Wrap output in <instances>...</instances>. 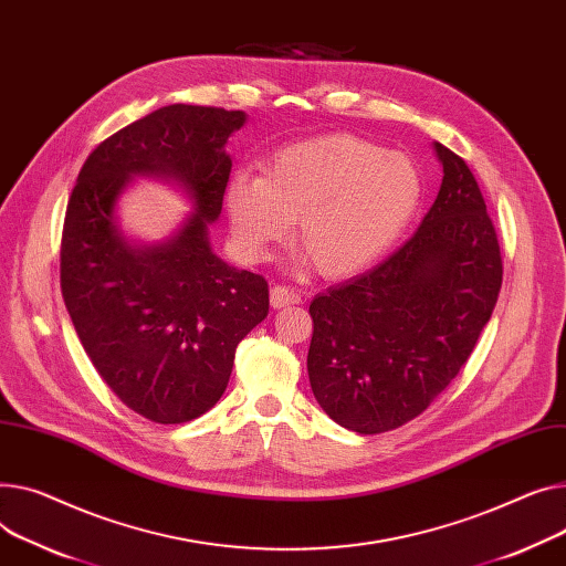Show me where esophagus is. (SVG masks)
<instances>
[{
    "instance_id": "obj_1",
    "label": "esophagus",
    "mask_w": 566,
    "mask_h": 566,
    "mask_svg": "<svg viewBox=\"0 0 566 566\" xmlns=\"http://www.w3.org/2000/svg\"><path fill=\"white\" fill-rule=\"evenodd\" d=\"M300 303V295L286 286H273L271 289V307L273 310H282V307H291Z\"/></svg>"
}]
</instances>
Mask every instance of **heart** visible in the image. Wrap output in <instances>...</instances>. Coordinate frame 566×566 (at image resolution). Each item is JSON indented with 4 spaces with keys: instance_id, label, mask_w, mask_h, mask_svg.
<instances>
[{
    "instance_id": "obj_1",
    "label": "heart",
    "mask_w": 566,
    "mask_h": 566,
    "mask_svg": "<svg viewBox=\"0 0 566 566\" xmlns=\"http://www.w3.org/2000/svg\"><path fill=\"white\" fill-rule=\"evenodd\" d=\"M421 193V175L405 155L353 134H325L277 149L266 175H232L224 211L245 259L261 261L300 220L297 239L316 273L342 280L396 245Z\"/></svg>"
}]
</instances>
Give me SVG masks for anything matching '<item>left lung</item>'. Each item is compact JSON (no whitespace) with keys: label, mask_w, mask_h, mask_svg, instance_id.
Returning a JSON list of instances; mask_svg holds the SVG:
<instances>
[{"label":"left lung","mask_w":566,"mask_h":566,"mask_svg":"<svg viewBox=\"0 0 566 566\" xmlns=\"http://www.w3.org/2000/svg\"><path fill=\"white\" fill-rule=\"evenodd\" d=\"M434 205L380 266L318 293L307 370L327 417L359 434L417 419L473 353L496 307L503 261L464 159L432 143Z\"/></svg>","instance_id":"left-lung-1"}]
</instances>
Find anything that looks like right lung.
<instances>
[{
  "mask_svg": "<svg viewBox=\"0 0 566 566\" xmlns=\"http://www.w3.org/2000/svg\"><path fill=\"white\" fill-rule=\"evenodd\" d=\"M243 111L170 104L99 143L65 211L61 291L108 389L140 417L198 419L228 389L241 338L269 316V284L222 261L209 239L222 209L230 136ZM136 176L175 185L192 213L159 244L127 238L117 202Z\"/></svg>",
  "mask_w": 566,
  "mask_h": 566,
  "instance_id": "add662e5",
  "label": "right lung"
}]
</instances>
